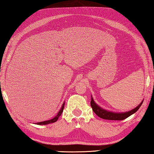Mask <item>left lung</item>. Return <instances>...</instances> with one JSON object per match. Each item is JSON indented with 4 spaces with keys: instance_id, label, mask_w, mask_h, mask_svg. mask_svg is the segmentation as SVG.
<instances>
[{
    "instance_id": "obj_1",
    "label": "left lung",
    "mask_w": 154,
    "mask_h": 154,
    "mask_svg": "<svg viewBox=\"0 0 154 154\" xmlns=\"http://www.w3.org/2000/svg\"><path fill=\"white\" fill-rule=\"evenodd\" d=\"M142 103H143V100L138 106H136L135 109L128 111V112L117 113V112H110V111H109V110H106L105 109H103V108H101L99 105H97V104L95 103V102L94 101L93 98L92 97V96H91V106L92 107L94 112L98 116L101 118V119H106V120H122L126 119V118L129 117L130 116H131L134 113H135L136 111L140 109V107L141 106Z\"/></svg>"
}]
</instances>
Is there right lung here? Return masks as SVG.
Returning <instances> with one entry per match:
<instances>
[{
  "instance_id": "right-lung-1",
  "label": "right lung",
  "mask_w": 154,
  "mask_h": 154,
  "mask_svg": "<svg viewBox=\"0 0 154 154\" xmlns=\"http://www.w3.org/2000/svg\"><path fill=\"white\" fill-rule=\"evenodd\" d=\"M64 105H65V103L63 104V105H62L61 109L58 112L57 115L55 116L54 118H53V119H51V120H46V121H43V122H37L36 124H38V125H45V124H50V123H54V122H56V121L58 120L59 117L61 116V113L63 112V109H64Z\"/></svg>"
}]
</instances>
